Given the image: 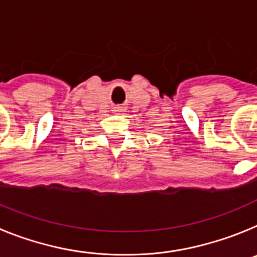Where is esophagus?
Masks as SVG:
<instances>
[{"mask_svg": "<svg viewBox=\"0 0 257 257\" xmlns=\"http://www.w3.org/2000/svg\"><path fill=\"white\" fill-rule=\"evenodd\" d=\"M115 112H122V109L121 108H117V109H115Z\"/></svg>", "mask_w": 257, "mask_h": 257, "instance_id": "1", "label": "esophagus"}]
</instances>
